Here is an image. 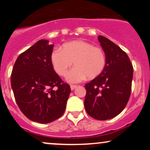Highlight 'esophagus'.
Returning <instances> with one entry per match:
<instances>
[{
	"mask_svg": "<svg viewBox=\"0 0 150 150\" xmlns=\"http://www.w3.org/2000/svg\"><path fill=\"white\" fill-rule=\"evenodd\" d=\"M76 87H77L76 85H70V89H71V90H74Z\"/></svg>",
	"mask_w": 150,
	"mask_h": 150,
	"instance_id": "obj_1",
	"label": "esophagus"
}]
</instances>
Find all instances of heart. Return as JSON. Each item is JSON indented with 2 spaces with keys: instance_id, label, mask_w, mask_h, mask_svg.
Here are the masks:
<instances>
[{
  "instance_id": "b5f03b06",
  "label": "heart",
  "mask_w": 150,
  "mask_h": 150,
  "mask_svg": "<svg viewBox=\"0 0 150 150\" xmlns=\"http://www.w3.org/2000/svg\"><path fill=\"white\" fill-rule=\"evenodd\" d=\"M50 61L56 73L62 77L67 76L74 62L75 68L68 77V80L73 83L80 82L86 77L95 78L102 73L106 65L102 49L82 40L65 43L61 50L52 51Z\"/></svg>"
}]
</instances>
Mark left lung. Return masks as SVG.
Listing matches in <instances>:
<instances>
[{"instance_id": "8db88e82", "label": "left lung", "mask_w": 150, "mask_h": 150, "mask_svg": "<svg viewBox=\"0 0 150 150\" xmlns=\"http://www.w3.org/2000/svg\"><path fill=\"white\" fill-rule=\"evenodd\" d=\"M106 56V65L99 76L85 85V104L92 118L105 120L124 109L131 92L133 68L126 53L111 40L99 36Z\"/></svg>"}]
</instances>
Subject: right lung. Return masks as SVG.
<instances>
[{
    "instance_id": "add662e5",
    "label": "right lung",
    "mask_w": 150,
    "mask_h": 150,
    "mask_svg": "<svg viewBox=\"0 0 150 150\" xmlns=\"http://www.w3.org/2000/svg\"><path fill=\"white\" fill-rule=\"evenodd\" d=\"M41 39L15 61L11 87L19 108L27 118L49 123L65 112L71 92L53 70L50 61L53 44Z\"/></svg>"
}]
</instances>
